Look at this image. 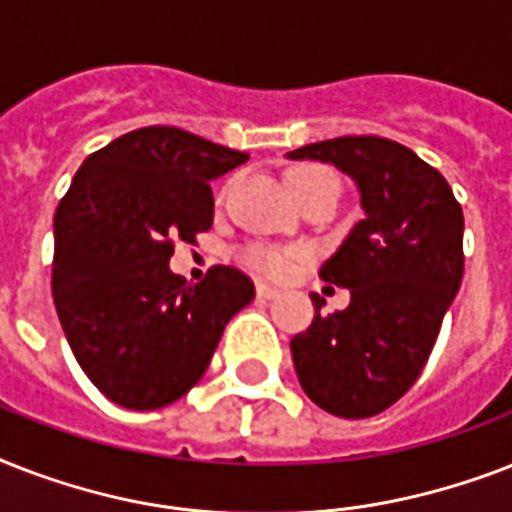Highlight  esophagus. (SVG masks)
Returning <instances> with one entry per match:
<instances>
[{"instance_id":"34e87169","label":"esophagus","mask_w":512,"mask_h":512,"mask_svg":"<svg viewBox=\"0 0 512 512\" xmlns=\"http://www.w3.org/2000/svg\"><path fill=\"white\" fill-rule=\"evenodd\" d=\"M279 295H281V289L271 287V284H263V281L257 284V297H260V300H276Z\"/></svg>"}]
</instances>
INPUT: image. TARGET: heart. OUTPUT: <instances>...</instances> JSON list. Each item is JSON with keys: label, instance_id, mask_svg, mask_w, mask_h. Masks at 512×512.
Returning <instances> with one entry per match:
<instances>
[{"label": "heart", "instance_id": "1", "mask_svg": "<svg viewBox=\"0 0 512 512\" xmlns=\"http://www.w3.org/2000/svg\"><path fill=\"white\" fill-rule=\"evenodd\" d=\"M289 185H292V191L300 199L303 193L313 191L319 185H337V177L327 167L308 164V167H295V170L289 172ZM244 263L249 268H255V271L265 273V276H273V279H287L289 273L295 271V255L284 252V249L249 247L244 252Z\"/></svg>", "mask_w": 512, "mask_h": 512}]
</instances>
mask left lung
Returning a JSON list of instances; mask_svg holds the SVG:
<instances>
[{
  "instance_id": "left-lung-1",
  "label": "left lung",
  "mask_w": 512,
  "mask_h": 512,
  "mask_svg": "<svg viewBox=\"0 0 512 512\" xmlns=\"http://www.w3.org/2000/svg\"><path fill=\"white\" fill-rule=\"evenodd\" d=\"M335 164L356 180L364 220L321 265L327 284L350 289L345 311L292 337L305 396L324 412L361 420L385 412L420 377L462 284L460 201L444 175L396 140L348 135L289 151Z\"/></svg>"
}]
</instances>
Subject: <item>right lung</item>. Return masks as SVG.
<instances>
[{
	"label": "right lung",
	"instance_id": "1",
	"mask_svg": "<svg viewBox=\"0 0 512 512\" xmlns=\"http://www.w3.org/2000/svg\"><path fill=\"white\" fill-rule=\"evenodd\" d=\"M249 154L177 127H143L84 159L55 212L52 300L76 361L124 409H159L201 380L249 276L170 271L175 239L212 228L209 180Z\"/></svg>",
	"mask_w": 512,
	"mask_h": 512
}]
</instances>
